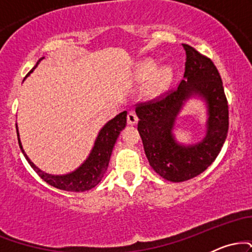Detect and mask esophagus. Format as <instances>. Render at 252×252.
Here are the masks:
<instances>
[{"mask_svg":"<svg viewBox=\"0 0 252 252\" xmlns=\"http://www.w3.org/2000/svg\"><path fill=\"white\" fill-rule=\"evenodd\" d=\"M138 118L137 116H136L135 112L130 111L128 114V116H126V122H128V124H130V126H134V124L137 123Z\"/></svg>","mask_w":252,"mask_h":252,"instance_id":"1","label":"esophagus"}]
</instances>
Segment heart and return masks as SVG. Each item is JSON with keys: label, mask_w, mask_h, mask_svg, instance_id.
Returning a JSON list of instances; mask_svg holds the SVG:
<instances>
[{"label": "heart", "mask_w": 252, "mask_h": 252, "mask_svg": "<svg viewBox=\"0 0 252 252\" xmlns=\"http://www.w3.org/2000/svg\"><path fill=\"white\" fill-rule=\"evenodd\" d=\"M156 65L152 62H146L140 66V70H138V77L140 79L146 80L149 79L150 77L154 76L153 78V83L150 85L149 92L150 94H158L160 92H162L168 88L170 80L173 77V71L170 67H163L161 70H158L157 73Z\"/></svg>", "instance_id": "obj_1"}]
</instances>
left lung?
<instances>
[{"label":"left lung","instance_id":"8db88e82","mask_svg":"<svg viewBox=\"0 0 252 252\" xmlns=\"http://www.w3.org/2000/svg\"><path fill=\"white\" fill-rule=\"evenodd\" d=\"M182 46L186 63L178 89L161 99L136 106L140 120L137 130L149 164L172 182L187 181L201 174L218 156L228 130L227 99L215 63L189 45ZM192 96L207 104V135L200 143L185 146L175 140L172 129L183 104Z\"/></svg>","mask_w":252,"mask_h":252}]
</instances>
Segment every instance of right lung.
I'll use <instances>...</instances> for the list:
<instances>
[{"label":"right lung","instance_id":"obj_1","mask_svg":"<svg viewBox=\"0 0 252 252\" xmlns=\"http://www.w3.org/2000/svg\"><path fill=\"white\" fill-rule=\"evenodd\" d=\"M42 59L43 57L41 59H39V62H37L36 65L33 67V70L39 65V63L41 62ZM33 70L31 72H33ZM126 111L121 112V114L117 115L116 117L112 118L111 121H109V122L99 130V132H98V136L96 141H94V147H92V150L89 154L88 158H86L76 170L63 175L48 174V173H45L43 170L37 168L35 164L30 160V158H28L27 154L25 153L24 148H22L17 126L16 131L17 138H19V146L20 148H21L22 154L25 155L26 160H27L28 163L31 164L32 168L35 170L36 174L39 175L43 181H46L48 185L56 187L58 189L67 190V192H85V190H89L94 189V186H97L100 182V180L103 179L106 169H108L110 156H111L112 149H114L115 143H116L118 135H120L121 131L126 128Z\"/></svg>","mask_w":252,"mask_h":252}]
</instances>
